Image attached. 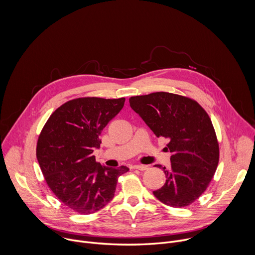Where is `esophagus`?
<instances>
[{"label":"esophagus","mask_w":255,"mask_h":255,"mask_svg":"<svg viewBox=\"0 0 255 255\" xmlns=\"http://www.w3.org/2000/svg\"><path fill=\"white\" fill-rule=\"evenodd\" d=\"M133 168L139 169V170H146L148 168L147 165H143V164H138V165H134Z\"/></svg>","instance_id":"esophagus-1"}]
</instances>
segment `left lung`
<instances>
[{
  "label": "left lung",
  "mask_w": 255,
  "mask_h": 255,
  "mask_svg": "<svg viewBox=\"0 0 255 255\" xmlns=\"http://www.w3.org/2000/svg\"><path fill=\"white\" fill-rule=\"evenodd\" d=\"M130 107L154 133L168 140L170 168L166 180L153 192L161 203L183 208L207 189L219 161V144L210 117L194 100L157 92L129 99Z\"/></svg>",
  "instance_id": "obj_1"
}]
</instances>
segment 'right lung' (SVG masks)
Listing matches in <instances>:
<instances>
[{"instance_id": "obj_1", "label": "right lung", "mask_w": 255, "mask_h": 255, "mask_svg": "<svg viewBox=\"0 0 255 255\" xmlns=\"http://www.w3.org/2000/svg\"><path fill=\"white\" fill-rule=\"evenodd\" d=\"M124 98H80L51 114L37 142L36 156L53 194L80 214H93L114 198L118 177L126 166L96 161L100 134L123 108Z\"/></svg>"}]
</instances>
